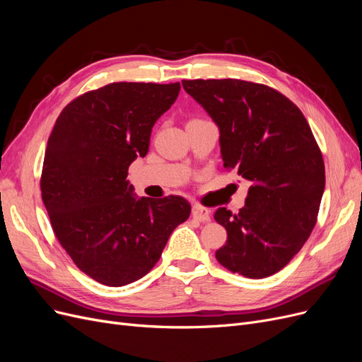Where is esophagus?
Returning a JSON list of instances; mask_svg holds the SVG:
<instances>
[{
    "instance_id": "esophagus-1",
    "label": "esophagus",
    "mask_w": 362,
    "mask_h": 362,
    "mask_svg": "<svg viewBox=\"0 0 362 362\" xmlns=\"http://www.w3.org/2000/svg\"><path fill=\"white\" fill-rule=\"evenodd\" d=\"M192 216L196 218V221L199 222H210V210L208 208L199 205V204H194L192 208Z\"/></svg>"
}]
</instances>
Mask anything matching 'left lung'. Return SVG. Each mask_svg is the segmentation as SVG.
Returning <instances> with one entry per match:
<instances>
[{
    "mask_svg": "<svg viewBox=\"0 0 362 362\" xmlns=\"http://www.w3.org/2000/svg\"><path fill=\"white\" fill-rule=\"evenodd\" d=\"M184 90L211 116L221 133L226 169L250 187L245 206L214 213L226 229L216 250L223 267L250 279L286 267L317 222L325 163L302 112L269 86L243 80H182Z\"/></svg>",
    "mask_w": 362,
    "mask_h": 362,
    "instance_id": "1",
    "label": "left lung"
}]
</instances>
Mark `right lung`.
I'll return each mask as SVG.
<instances>
[{
    "mask_svg": "<svg viewBox=\"0 0 362 362\" xmlns=\"http://www.w3.org/2000/svg\"><path fill=\"white\" fill-rule=\"evenodd\" d=\"M180 83H112L75 98L56 120L43 158L42 201L75 266L108 287L144 278L190 216L181 196L136 198L128 168L149 149Z\"/></svg>",
    "mask_w": 362,
    "mask_h": 362,
    "instance_id": "add662e5",
    "label": "right lung"
}]
</instances>
